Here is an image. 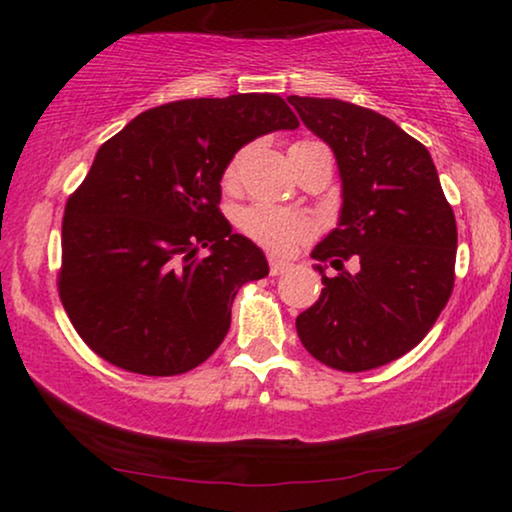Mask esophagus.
Segmentation results:
<instances>
[{
    "label": "esophagus",
    "mask_w": 512,
    "mask_h": 512,
    "mask_svg": "<svg viewBox=\"0 0 512 512\" xmlns=\"http://www.w3.org/2000/svg\"><path fill=\"white\" fill-rule=\"evenodd\" d=\"M268 265H270V275L272 277L284 275V272L291 268V263L289 261H282V258H268Z\"/></svg>",
    "instance_id": "1"
}]
</instances>
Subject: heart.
<instances>
[{
	"instance_id": "obj_1",
	"label": "heart",
	"mask_w": 512,
	"mask_h": 512,
	"mask_svg": "<svg viewBox=\"0 0 512 512\" xmlns=\"http://www.w3.org/2000/svg\"><path fill=\"white\" fill-rule=\"evenodd\" d=\"M237 174H240V156L230 160L226 170H223V186L228 191H233L237 186ZM237 223H240V230L251 242H256L265 251H272V254H286V251L310 240L314 233L312 221L307 216L270 205L244 209Z\"/></svg>"
}]
</instances>
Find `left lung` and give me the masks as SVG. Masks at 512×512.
<instances>
[{
	"label": "left lung",
	"instance_id": "1",
	"mask_svg": "<svg viewBox=\"0 0 512 512\" xmlns=\"http://www.w3.org/2000/svg\"><path fill=\"white\" fill-rule=\"evenodd\" d=\"M289 102L333 149L345 198L338 228L312 251L338 275L317 265L324 289L298 314V338L328 368H380L417 347L452 296V205L426 146L387 116L324 97Z\"/></svg>",
	"mask_w": 512,
	"mask_h": 512
}]
</instances>
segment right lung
<instances>
[{"label": "right lung", "mask_w": 512, "mask_h": 512, "mask_svg": "<svg viewBox=\"0 0 512 512\" xmlns=\"http://www.w3.org/2000/svg\"><path fill=\"white\" fill-rule=\"evenodd\" d=\"M296 128L277 95L195 97L144 111L100 146L65 205L58 270L62 307L97 356L170 377L216 352L237 291L268 275L221 214L223 170L251 139Z\"/></svg>", "instance_id": "1"}]
</instances>
